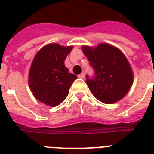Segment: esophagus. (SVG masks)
Wrapping results in <instances>:
<instances>
[{
	"instance_id": "34e87169",
	"label": "esophagus",
	"mask_w": 154,
	"mask_h": 154,
	"mask_svg": "<svg viewBox=\"0 0 154 154\" xmlns=\"http://www.w3.org/2000/svg\"><path fill=\"white\" fill-rule=\"evenodd\" d=\"M78 77L82 78V79H85V73H81V74H79L78 75Z\"/></svg>"
}]
</instances>
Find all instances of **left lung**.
<instances>
[{"label": "left lung", "instance_id": "8db88e82", "mask_svg": "<svg viewBox=\"0 0 154 154\" xmlns=\"http://www.w3.org/2000/svg\"><path fill=\"white\" fill-rule=\"evenodd\" d=\"M83 52L94 69L86 75V83L94 96L105 104L123 98L130 89L134 76L126 57L117 48L100 44L94 49L83 47Z\"/></svg>", "mask_w": 154, "mask_h": 154}]
</instances>
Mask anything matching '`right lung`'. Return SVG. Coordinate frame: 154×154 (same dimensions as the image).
<instances>
[{
	"label": "right lung",
	"instance_id": "1",
	"mask_svg": "<svg viewBox=\"0 0 154 154\" xmlns=\"http://www.w3.org/2000/svg\"><path fill=\"white\" fill-rule=\"evenodd\" d=\"M72 47L49 44L35 56L29 70V84L33 96L46 105L57 106L67 97L77 77L69 73L65 60Z\"/></svg>",
	"mask_w": 154,
	"mask_h": 154
}]
</instances>
